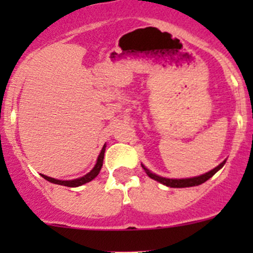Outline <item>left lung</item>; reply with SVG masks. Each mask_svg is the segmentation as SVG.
Here are the masks:
<instances>
[{"instance_id": "left-lung-1", "label": "left lung", "mask_w": 253, "mask_h": 253, "mask_svg": "<svg viewBox=\"0 0 253 253\" xmlns=\"http://www.w3.org/2000/svg\"><path fill=\"white\" fill-rule=\"evenodd\" d=\"M224 164H225V162H223L221 164H219L218 167L214 168V169L211 170L209 172H206L205 175H201V176H197V177H191V178H178V180L177 178H165V177H162V176L152 174V172H150L147 168H144L143 165L142 167H143V169L145 170V172H147V175L149 176L150 178H153V180L159 181L160 183L169 186V187L181 188V187H192V186H198V185H201V183L206 182V181L209 180V178L215 174L218 170H220L221 168L224 167Z\"/></svg>"}]
</instances>
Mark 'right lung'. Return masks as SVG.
<instances>
[{
	"label": "right lung",
	"instance_id": "obj_1",
	"mask_svg": "<svg viewBox=\"0 0 253 253\" xmlns=\"http://www.w3.org/2000/svg\"><path fill=\"white\" fill-rule=\"evenodd\" d=\"M104 153H105V145H104L103 149H101V152H100V154H99L98 162H96L95 167L93 168V170H91L90 172H88L86 175H84L83 177H79V178H76V180H71V181H61V180H56V178H52V177H48V176H45V175H42V176L45 178V180L50 181V182H52V183H57V185L67 186V187H78V186L84 185V183L89 182V181H91L93 178H95L96 176H98L99 171H100V169H101V167H103Z\"/></svg>",
	"mask_w": 253,
	"mask_h": 253
}]
</instances>
